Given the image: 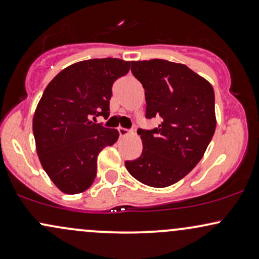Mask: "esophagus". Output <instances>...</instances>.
Wrapping results in <instances>:
<instances>
[{
  "label": "esophagus",
  "mask_w": 259,
  "mask_h": 259,
  "mask_svg": "<svg viewBox=\"0 0 259 259\" xmlns=\"http://www.w3.org/2000/svg\"><path fill=\"white\" fill-rule=\"evenodd\" d=\"M118 133H119V135L121 136V138H124V136L129 135L130 130H129V129H125V127L119 126V127H118Z\"/></svg>",
  "instance_id": "obj_1"
}]
</instances>
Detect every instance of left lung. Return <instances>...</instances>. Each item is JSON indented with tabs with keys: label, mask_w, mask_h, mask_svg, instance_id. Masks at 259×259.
<instances>
[{
	"label": "left lung",
	"mask_w": 259,
	"mask_h": 259,
	"mask_svg": "<svg viewBox=\"0 0 259 259\" xmlns=\"http://www.w3.org/2000/svg\"><path fill=\"white\" fill-rule=\"evenodd\" d=\"M132 73L145 89L146 119L160 123L138 130L142 153L125 167L145 185L170 186L197 165L214 135V90L189 67L164 59L132 62Z\"/></svg>",
	"instance_id": "obj_1"
}]
</instances>
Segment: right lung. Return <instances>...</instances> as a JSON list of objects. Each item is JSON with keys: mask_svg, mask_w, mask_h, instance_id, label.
<instances>
[{"mask_svg": "<svg viewBox=\"0 0 259 259\" xmlns=\"http://www.w3.org/2000/svg\"><path fill=\"white\" fill-rule=\"evenodd\" d=\"M129 70L130 62L123 59H88L59 72L45 89L32 132L41 165L64 194L92 185L97 156L118 140L117 130L95 121L108 118L112 86Z\"/></svg>", "mask_w": 259, "mask_h": 259, "instance_id": "right-lung-1", "label": "right lung"}]
</instances>
